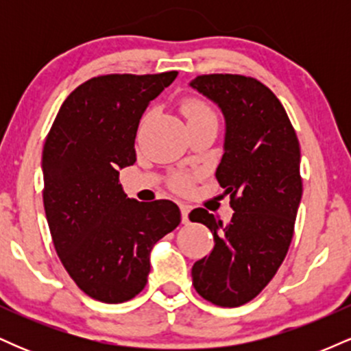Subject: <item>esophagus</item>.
<instances>
[{"mask_svg":"<svg viewBox=\"0 0 351 351\" xmlns=\"http://www.w3.org/2000/svg\"><path fill=\"white\" fill-rule=\"evenodd\" d=\"M180 211H181V221H183L184 224L189 223V206L188 204H180Z\"/></svg>","mask_w":351,"mask_h":351,"instance_id":"esophagus-1","label":"esophagus"}]
</instances>
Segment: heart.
<instances>
[{"label": "heart", "instance_id": "1", "mask_svg": "<svg viewBox=\"0 0 351 351\" xmlns=\"http://www.w3.org/2000/svg\"><path fill=\"white\" fill-rule=\"evenodd\" d=\"M181 112H183L186 120H195L199 117H208L215 115L213 108L208 106L204 100L196 99V97H188L181 102ZM171 189H175L176 193H188L193 186V176L188 173H178V175L171 176L170 180Z\"/></svg>", "mask_w": 351, "mask_h": 351}]
</instances>
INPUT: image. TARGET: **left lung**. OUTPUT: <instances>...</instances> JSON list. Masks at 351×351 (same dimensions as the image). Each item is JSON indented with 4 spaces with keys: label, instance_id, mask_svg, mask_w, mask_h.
I'll use <instances>...</instances> for the list:
<instances>
[{
    "label": "left lung",
    "instance_id": "1",
    "mask_svg": "<svg viewBox=\"0 0 351 351\" xmlns=\"http://www.w3.org/2000/svg\"><path fill=\"white\" fill-rule=\"evenodd\" d=\"M191 86L226 117L216 180L234 209L228 226L203 208L189 213L215 237L211 252L193 265V285L211 304L239 307L272 280L292 243L302 198L300 145L284 106L261 80L203 74Z\"/></svg>",
    "mask_w": 351,
    "mask_h": 351
}]
</instances>
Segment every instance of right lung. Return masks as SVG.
I'll return each mask as SVG.
<instances>
[{"label":"right lung","mask_w":351,"mask_h":351,"mask_svg":"<svg viewBox=\"0 0 351 351\" xmlns=\"http://www.w3.org/2000/svg\"><path fill=\"white\" fill-rule=\"evenodd\" d=\"M178 72L107 74L86 80L60 106L43 148V201L54 249L92 299L122 304L147 285L150 251L180 224L173 201L127 198L120 168L135 163L148 102Z\"/></svg>","instance_id":"add662e5"}]
</instances>
